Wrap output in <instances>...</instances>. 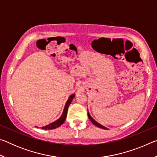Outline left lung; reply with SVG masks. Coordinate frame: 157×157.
<instances>
[{
    "mask_svg": "<svg viewBox=\"0 0 157 157\" xmlns=\"http://www.w3.org/2000/svg\"><path fill=\"white\" fill-rule=\"evenodd\" d=\"M88 116H89V118L90 119V121H91L92 122V123H93V124H94L95 126H97V127H100V128L104 129H107V128H106V127H105L104 126L101 125L100 124H99L98 123H97V122L95 121V120H94V119H93V118H91V116H90V114H89V112H88Z\"/></svg>",
    "mask_w": 157,
    "mask_h": 157,
    "instance_id": "obj_1",
    "label": "left lung"
}]
</instances>
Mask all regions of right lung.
Masks as SVG:
<instances>
[{
  "mask_svg": "<svg viewBox=\"0 0 157 157\" xmlns=\"http://www.w3.org/2000/svg\"><path fill=\"white\" fill-rule=\"evenodd\" d=\"M74 97H75V94H73V95H70V97H69L68 100H67V102H66V105H65L64 109H63L62 115L59 119H58V120H57L56 121H55L54 123H50L49 124H48V125H46V126L41 127V129H55V128H57V127H59V126L62 125V124L63 123V122H64L65 120H66V116H67L68 108L69 107V105H71V102H72V100L74 98Z\"/></svg>",
  "mask_w": 157,
  "mask_h": 157,
  "instance_id": "1",
  "label": "right lung"
}]
</instances>
